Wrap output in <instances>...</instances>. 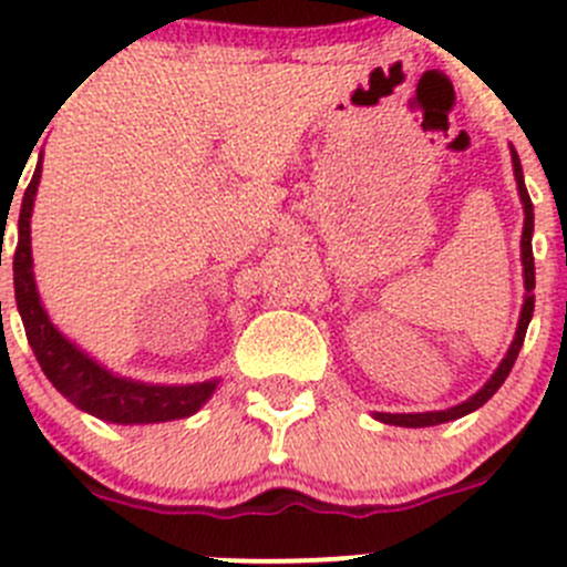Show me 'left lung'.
Returning a JSON list of instances; mask_svg holds the SVG:
<instances>
[{"instance_id": "obj_1", "label": "left lung", "mask_w": 567, "mask_h": 567, "mask_svg": "<svg viewBox=\"0 0 567 567\" xmlns=\"http://www.w3.org/2000/svg\"><path fill=\"white\" fill-rule=\"evenodd\" d=\"M513 167H516V183H518V194H522V203H524V236H522V260H524V285H527V299H524V310L522 318H518V331H516V340H513L511 351L507 357L502 359L499 370L491 375L488 384L483 386L474 398H468L466 403L453 405L447 411H425V414H375V420L386 422V425H400V427H431V425H442V422L450 420H458V416L468 414V411L480 409L483 403H488L494 398V392L505 384V379L511 375L513 364H516L518 351L524 346V337H527V326L532 320V312H535V257H532V227H535V210H532V199L527 186H524V173H522V162H518V153L513 151Z\"/></svg>"}]
</instances>
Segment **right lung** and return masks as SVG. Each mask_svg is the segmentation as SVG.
<instances>
[{
	"mask_svg": "<svg viewBox=\"0 0 567 567\" xmlns=\"http://www.w3.org/2000/svg\"><path fill=\"white\" fill-rule=\"evenodd\" d=\"M40 181V162L21 199L19 214V244L13 251V285L16 305H19L21 320H24L27 340L35 353L40 370L45 379L62 392V398L71 400L76 409L90 411L93 416L117 425H142V422H169L192 416L210 392L216 390V381L192 386H153L136 384V381L117 379L106 373L101 364L84 357L76 346L65 340L60 331L51 326L49 316L40 307L35 277H32V247H30V216L35 203Z\"/></svg>",
	"mask_w": 567,
	"mask_h": 567,
	"instance_id": "obj_1",
	"label": "right lung"
}]
</instances>
